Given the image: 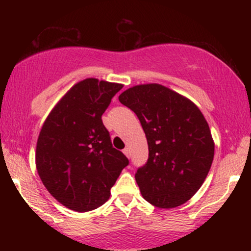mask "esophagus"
<instances>
[{"label":"esophagus","mask_w":251,"mask_h":251,"mask_svg":"<svg viewBox=\"0 0 251 251\" xmlns=\"http://www.w3.org/2000/svg\"><path fill=\"white\" fill-rule=\"evenodd\" d=\"M124 153H125V155H126V157H127V158H131V151H129L128 148L124 149Z\"/></svg>","instance_id":"1"}]
</instances>
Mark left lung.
Masks as SVG:
<instances>
[{"instance_id": "obj_1", "label": "left lung", "mask_w": 251, "mask_h": 251, "mask_svg": "<svg viewBox=\"0 0 251 251\" xmlns=\"http://www.w3.org/2000/svg\"><path fill=\"white\" fill-rule=\"evenodd\" d=\"M142 124L149 159L135 172L144 200L162 209L188 201L205 180L215 144L200 108L159 83L137 85L119 96Z\"/></svg>"}]
</instances>
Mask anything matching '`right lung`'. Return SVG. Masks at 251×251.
Instances as JSON below:
<instances>
[{"label":"right lung","mask_w":251,"mask_h":251,"mask_svg":"<svg viewBox=\"0 0 251 251\" xmlns=\"http://www.w3.org/2000/svg\"><path fill=\"white\" fill-rule=\"evenodd\" d=\"M122 83L94 77L75 83L43 123L35 163L43 185L66 208L86 212L111 196L128 159L112 146L101 116Z\"/></svg>","instance_id":"1"}]
</instances>
